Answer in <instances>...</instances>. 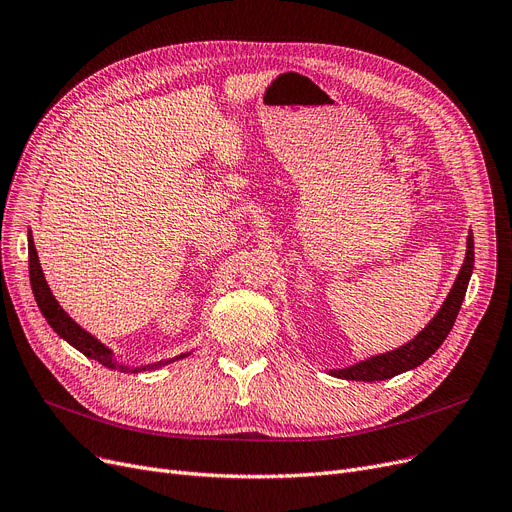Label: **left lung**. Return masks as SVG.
<instances>
[{"label":"left lung","instance_id":"left-lung-1","mask_svg":"<svg viewBox=\"0 0 512 512\" xmlns=\"http://www.w3.org/2000/svg\"><path fill=\"white\" fill-rule=\"evenodd\" d=\"M473 267H475V241H473V233H468L462 269L452 285V290H449L445 302L441 304V309L431 321H428L424 330L414 340L399 346L395 351H388L365 361H359L355 365L342 367V370H330V374L342 380L376 382V380H388L407 370H414V367L424 363L443 344L447 334L452 332L454 321L458 317V311L468 288L470 275H473Z\"/></svg>","mask_w":512,"mask_h":512}]
</instances>
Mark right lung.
<instances>
[{"label": "right lung", "mask_w": 512, "mask_h": 512, "mask_svg": "<svg viewBox=\"0 0 512 512\" xmlns=\"http://www.w3.org/2000/svg\"><path fill=\"white\" fill-rule=\"evenodd\" d=\"M29 277H31V288H33V296H35V302L39 306V311H42V315L46 317V321L50 323L52 330L67 340L71 346H75V349L79 353H84L88 359H94L98 363H102L105 367H111V370H119V372H140V370H157V367H163L168 363H174L182 357H189L191 353H180L176 357H170V359H161V361H155V363H147V365H138V367H130L126 363H117L115 361V355L113 351L109 349V346L102 344L98 338H94L90 332H86L84 327H81L79 323H75L67 313L63 306H60L56 302V298L52 296V290L50 285L44 277V271L42 267H39V258H37V250H35V243H33V235L29 231Z\"/></svg>", "instance_id": "add662e5"}]
</instances>
